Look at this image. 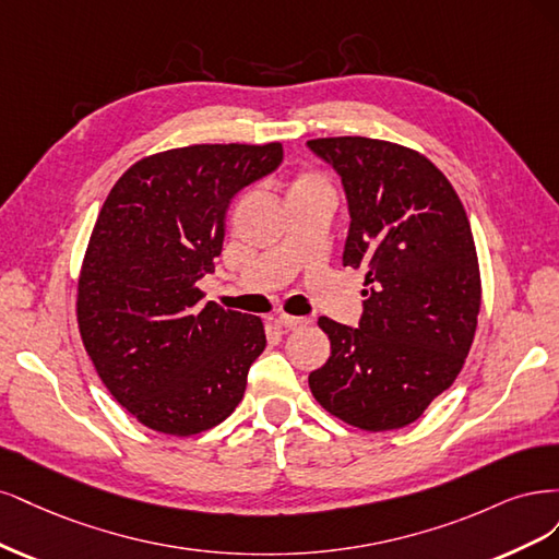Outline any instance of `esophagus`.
I'll use <instances>...</instances> for the list:
<instances>
[{"mask_svg": "<svg viewBox=\"0 0 559 559\" xmlns=\"http://www.w3.org/2000/svg\"><path fill=\"white\" fill-rule=\"evenodd\" d=\"M274 320H276V325H281L285 330H301L306 325H311L309 318H297V316H285V313L276 316Z\"/></svg>", "mask_w": 559, "mask_h": 559, "instance_id": "34e87169", "label": "esophagus"}]
</instances>
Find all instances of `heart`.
<instances>
[{
	"label": "heart",
	"mask_w": 559,
	"mask_h": 559,
	"mask_svg": "<svg viewBox=\"0 0 559 559\" xmlns=\"http://www.w3.org/2000/svg\"><path fill=\"white\" fill-rule=\"evenodd\" d=\"M293 194H332V188L325 176H320L316 171H304L295 178L290 190H287V197Z\"/></svg>",
	"instance_id": "heart-1"
}]
</instances>
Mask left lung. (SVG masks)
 Here are the masks:
<instances>
[{
	"instance_id": "8db88e82",
	"label": "left lung",
	"mask_w": 559,
	"mask_h": 559,
	"mask_svg": "<svg viewBox=\"0 0 559 559\" xmlns=\"http://www.w3.org/2000/svg\"><path fill=\"white\" fill-rule=\"evenodd\" d=\"M306 146L344 186V266L367 272L357 328L318 320L332 355L309 385L353 427L400 429L453 385L472 348L480 276L469 218L448 178L416 151L367 136Z\"/></svg>"
}]
</instances>
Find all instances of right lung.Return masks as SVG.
<instances>
[{
  "mask_svg": "<svg viewBox=\"0 0 559 559\" xmlns=\"http://www.w3.org/2000/svg\"><path fill=\"white\" fill-rule=\"evenodd\" d=\"M281 162V143L151 155L99 211L79 281L81 336L116 402L162 435H200L243 400L262 320L204 301L197 283L221 255L229 202Z\"/></svg>",
  "mask_w": 559,
  "mask_h": 559,
  "instance_id": "1",
  "label": "right lung"
}]
</instances>
